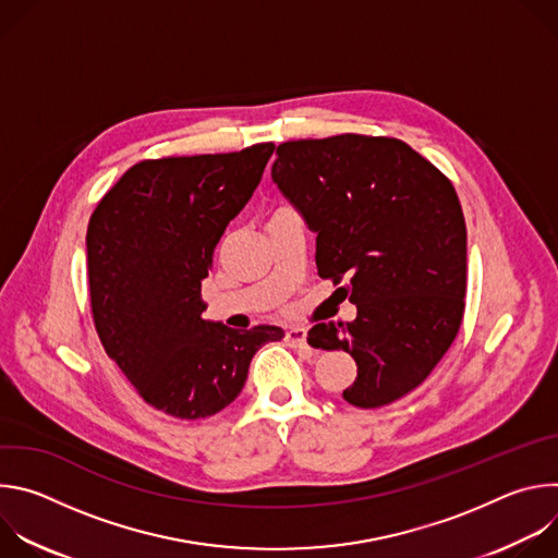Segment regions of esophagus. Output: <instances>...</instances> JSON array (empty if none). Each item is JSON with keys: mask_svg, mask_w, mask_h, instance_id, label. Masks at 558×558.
<instances>
[{"mask_svg": "<svg viewBox=\"0 0 558 558\" xmlns=\"http://www.w3.org/2000/svg\"><path fill=\"white\" fill-rule=\"evenodd\" d=\"M284 340H287L289 347L302 349V347H306V329L304 327H291V329H287Z\"/></svg>", "mask_w": 558, "mask_h": 558, "instance_id": "esophagus-1", "label": "esophagus"}]
</instances>
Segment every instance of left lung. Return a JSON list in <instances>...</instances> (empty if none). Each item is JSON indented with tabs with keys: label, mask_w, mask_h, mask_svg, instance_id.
Here are the masks:
<instances>
[{
	"label": "left lung",
	"mask_w": 558,
	"mask_h": 558,
	"mask_svg": "<svg viewBox=\"0 0 558 558\" xmlns=\"http://www.w3.org/2000/svg\"><path fill=\"white\" fill-rule=\"evenodd\" d=\"M271 179L315 238V265L357 306L320 323L315 349L357 364L344 400L379 409L417 388L463 320L465 220L452 183L400 138L338 134L280 143Z\"/></svg>",
	"instance_id": "left-lung-1"
}]
</instances>
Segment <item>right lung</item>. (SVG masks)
Here are the masks:
<instances>
[{"instance_id":"1","label":"right lung","mask_w":558,"mask_h":558,"mask_svg":"<svg viewBox=\"0 0 558 558\" xmlns=\"http://www.w3.org/2000/svg\"><path fill=\"white\" fill-rule=\"evenodd\" d=\"M274 143L132 166L90 216L88 284L106 353L156 411L216 415L241 395L256 351L278 327L203 320L201 282L225 227L258 187Z\"/></svg>"}]
</instances>
